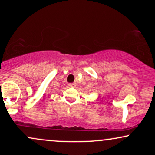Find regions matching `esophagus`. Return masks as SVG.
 I'll return each instance as SVG.
<instances>
[{
  "mask_svg": "<svg viewBox=\"0 0 155 155\" xmlns=\"http://www.w3.org/2000/svg\"><path fill=\"white\" fill-rule=\"evenodd\" d=\"M68 86L70 87H76V84L74 83H71V84H69Z\"/></svg>",
  "mask_w": 155,
  "mask_h": 155,
  "instance_id": "obj_1",
  "label": "esophagus"
}]
</instances>
